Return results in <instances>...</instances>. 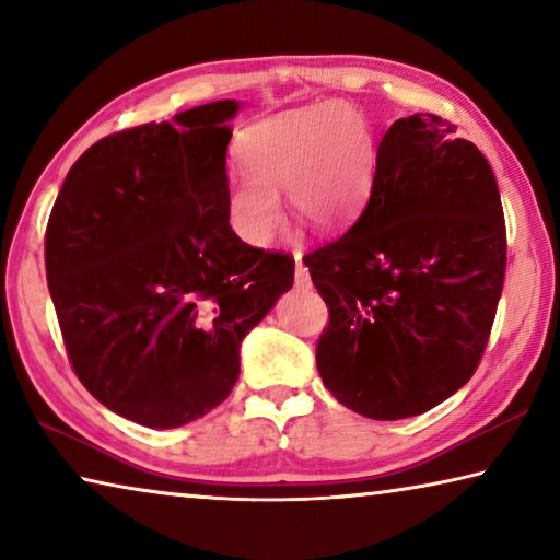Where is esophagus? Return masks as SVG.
Here are the masks:
<instances>
[{
	"mask_svg": "<svg viewBox=\"0 0 560 560\" xmlns=\"http://www.w3.org/2000/svg\"><path fill=\"white\" fill-rule=\"evenodd\" d=\"M293 279H296L299 289H311V273L306 267H303L301 254H296V271H293Z\"/></svg>",
	"mask_w": 560,
	"mask_h": 560,
	"instance_id": "esophagus-1",
	"label": "esophagus"
}]
</instances>
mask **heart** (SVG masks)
Returning a JSON list of instances; mask_svg holds the SVG:
<instances>
[{"label": "heart", "mask_w": 560, "mask_h": 560, "mask_svg": "<svg viewBox=\"0 0 560 560\" xmlns=\"http://www.w3.org/2000/svg\"><path fill=\"white\" fill-rule=\"evenodd\" d=\"M246 175L226 183V217L246 244L271 240L279 192L314 230L334 232L363 212L377 173V138L363 113L340 101L279 113L236 143Z\"/></svg>", "instance_id": "1"}]
</instances>
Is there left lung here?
Returning <instances> with one entry per match:
<instances>
[{
	"mask_svg": "<svg viewBox=\"0 0 560 560\" xmlns=\"http://www.w3.org/2000/svg\"><path fill=\"white\" fill-rule=\"evenodd\" d=\"M303 264L330 314L316 346L330 395L371 420L432 410L477 371L504 289L487 158L432 113L395 120L363 214Z\"/></svg>",
	"mask_w": 560,
	"mask_h": 560,
	"instance_id": "8db88e82",
	"label": "left lung"
}]
</instances>
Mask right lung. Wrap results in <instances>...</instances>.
I'll return each mask as SVG.
<instances>
[{"label":"right lung","mask_w":560,"mask_h":560,"mask_svg":"<svg viewBox=\"0 0 560 560\" xmlns=\"http://www.w3.org/2000/svg\"><path fill=\"white\" fill-rule=\"evenodd\" d=\"M236 101L93 143L46 224V281L83 387L170 430L230 397L242 338L293 283V259L244 244L226 217Z\"/></svg>","instance_id":"obj_1"}]
</instances>
